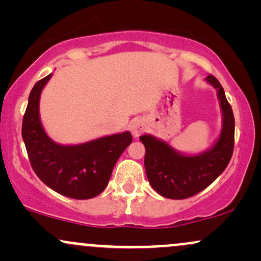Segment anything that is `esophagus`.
Listing matches in <instances>:
<instances>
[{"label":"esophagus","mask_w":261,"mask_h":261,"mask_svg":"<svg viewBox=\"0 0 261 261\" xmlns=\"http://www.w3.org/2000/svg\"><path fill=\"white\" fill-rule=\"evenodd\" d=\"M143 128H145V125H143L140 120H135L130 124V130L134 136H140L141 133L143 131Z\"/></svg>","instance_id":"1"}]
</instances>
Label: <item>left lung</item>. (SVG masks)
<instances>
[{
    "instance_id": "left-lung-1",
    "label": "left lung",
    "mask_w": 261,
    "mask_h": 261,
    "mask_svg": "<svg viewBox=\"0 0 261 261\" xmlns=\"http://www.w3.org/2000/svg\"><path fill=\"white\" fill-rule=\"evenodd\" d=\"M207 82L217 88L223 113V128L216 145L199 155H182L170 148L168 143L149 135L140 137L145 145V168L151 187L168 199H188L196 195L226 169L234 147V116L224 95L223 87L212 74Z\"/></svg>"
}]
</instances>
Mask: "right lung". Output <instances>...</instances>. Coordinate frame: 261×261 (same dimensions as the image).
I'll use <instances>...</instances> for the list:
<instances>
[{"label":"right lung","instance_id":"right-lung-1","mask_svg":"<svg viewBox=\"0 0 261 261\" xmlns=\"http://www.w3.org/2000/svg\"><path fill=\"white\" fill-rule=\"evenodd\" d=\"M51 74L38 81L29 94L22 137L35 174L56 193L86 200L106 189L113 168L133 142L130 133L112 135L77 146H61L45 134L39 119V98Z\"/></svg>","mask_w":261,"mask_h":261}]
</instances>
